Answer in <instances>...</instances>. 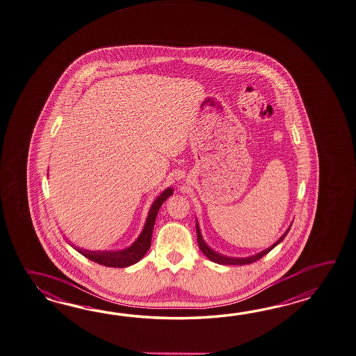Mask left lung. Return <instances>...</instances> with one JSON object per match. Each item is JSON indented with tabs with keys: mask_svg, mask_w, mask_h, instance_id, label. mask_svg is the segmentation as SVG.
<instances>
[{
	"mask_svg": "<svg viewBox=\"0 0 356 356\" xmlns=\"http://www.w3.org/2000/svg\"><path fill=\"white\" fill-rule=\"evenodd\" d=\"M293 225V223H291ZM291 225L289 226V229L284 231V235L280 237L278 240H277L276 243L273 244V245L269 246L267 249H264V250H261L259 253L254 254V255H250V257H244V258H235V257H227V255H223V254H220L218 252H216L213 250L212 248L209 245H207L206 241H204V238L202 236V232H200V229H199V223H197V220H195V229H197V245H199V249L202 250V253L206 255L207 258L209 259V261H214V263H217V264H222V266H241V264H249V263H253V261H258V259H261V257H264L266 254L269 253L275 246L278 245L282 240H284V236L287 235V232L290 231L291 229Z\"/></svg>",
	"mask_w": 356,
	"mask_h": 356,
	"instance_id": "obj_1",
	"label": "left lung"
}]
</instances>
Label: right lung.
I'll use <instances>...</instances> for the list:
<instances>
[{"instance_id": "right-lung-1", "label": "right lung", "mask_w": 356, "mask_h": 356, "mask_svg": "<svg viewBox=\"0 0 356 356\" xmlns=\"http://www.w3.org/2000/svg\"><path fill=\"white\" fill-rule=\"evenodd\" d=\"M174 194V189L170 186L163 190L159 197L154 199L149 208V212L147 216L145 223L143 226L142 232L139 236L136 237L134 243L125 249L120 250H88L83 249L79 246L74 245L69 243L70 245L78 252V253L84 255L88 259L95 261L98 264H102L106 267H112V268H125L129 266H133L135 263L142 259L143 257L149 250L150 241H152V232L154 227L156 217L159 214V208L165 203L167 197H171Z\"/></svg>"}]
</instances>
